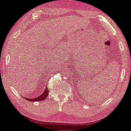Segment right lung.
I'll return each mask as SVG.
<instances>
[{"instance_id":"right-lung-1","label":"right lung","mask_w":131,"mask_h":131,"mask_svg":"<svg viewBox=\"0 0 131 131\" xmlns=\"http://www.w3.org/2000/svg\"><path fill=\"white\" fill-rule=\"evenodd\" d=\"M49 90L48 89L46 88V89L44 90V92H43L42 94H41L40 95H39V97H37L36 98H34V99H29V98H25L26 100H27V101H43V100L46 99V98L47 97V95H48L49 94Z\"/></svg>"}]
</instances>
